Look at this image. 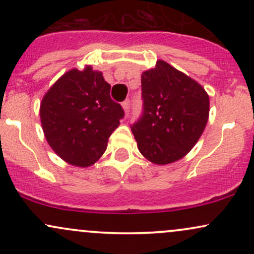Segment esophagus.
Here are the masks:
<instances>
[{
    "instance_id": "esophagus-1",
    "label": "esophagus",
    "mask_w": 254,
    "mask_h": 254,
    "mask_svg": "<svg viewBox=\"0 0 254 254\" xmlns=\"http://www.w3.org/2000/svg\"><path fill=\"white\" fill-rule=\"evenodd\" d=\"M130 105H131L130 99H127V100H125L124 103H123V109H124V111H125V115H129V112H130Z\"/></svg>"
}]
</instances>
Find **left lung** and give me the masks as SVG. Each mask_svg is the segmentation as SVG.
<instances>
[{
    "label": "left lung",
    "instance_id": "1",
    "mask_svg": "<svg viewBox=\"0 0 254 254\" xmlns=\"http://www.w3.org/2000/svg\"><path fill=\"white\" fill-rule=\"evenodd\" d=\"M143 111L131 125L137 147L156 165L182 159L203 133L209 97L200 84L164 61L142 72Z\"/></svg>",
    "mask_w": 254,
    "mask_h": 254
}]
</instances>
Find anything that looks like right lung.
<instances>
[{
	"mask_svg": "<svg viewBox=\"0 0 254 254\" xmlns=\"http://www.w3.org/2000/svg\"><path fill=\"white\" fill-rule=\"evenodd\" d=\"M110 90L103 74L87 66L64 74L45 94L40 105L43 130L64 161L88 167L106 150L111 133L124 117Z\"/></svg>",
	"mask_w": 254,
	"mask_h": 254,
	"instance_id": "right-lung-1",
	"label": "right lung"
}]
</instances>
